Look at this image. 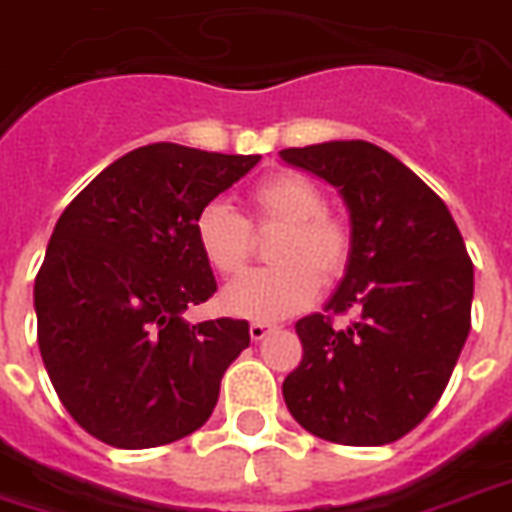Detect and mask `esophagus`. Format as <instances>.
Here are the masks:
<instances>
[{
    "label": "esophagus",
    "instance_id": "esophagus-1",
    "mask_svg": "<svg viewBox=\"0 0 512 512\" xmlns=\"http://www.w3.org/2000/svg\"><path fill=\"white\" fill-rule=\"evenodd\" d=\"M248 333H251L253 341H264V338L272 333V327H270V324H264V322H253Z\"/></svg>",
    "mask_w": 512,
    "mask_h": 512
}]
</instances>
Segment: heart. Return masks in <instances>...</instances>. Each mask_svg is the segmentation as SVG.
Here are the masks:
<instances>
[{
    "label": "heart",
    "mask_w": 512,
    "mask_h": 512,
    "mask_svg": "<svg viewBox=\"0 0 512 512\" xmlns=\"http://www.w3.org/2000/svg\"><path fill=\"white\" fill-rule=\"evenodd\" d=\"M251 207L261 223H283L272 245V261L278 267L240 275L223 289L220 305L240 319L278 322L308 308L319 294V281L341 278L352 240L341 220L324 212L327 199L322 188L297 171H281L253 185ZM193 237L204 261L218 275L240 272L248 259V220L226 201H210L196 212Z\"/></svg>",
    "instance_id": "b5f03b06"
}]
</instances>
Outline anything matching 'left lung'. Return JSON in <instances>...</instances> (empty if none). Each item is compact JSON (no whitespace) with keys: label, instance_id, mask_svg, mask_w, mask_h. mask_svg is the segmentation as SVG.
Here are the masks:
<instances>
[{"label":"left lung","instance_id":"left-lung-1","mask_svg":"<svg viewBox=\"0 0 512 512\" xmlns=\"http://www.w3.org/2000/svg\"><path fill=\"white\" fill-rule=\"evenodd\" d=\"M338 188L352 251L324 311L297 322L302 363L283 382L297 423L338 445H390L445 393L472 324L475 267L447 204L368 141L283 149ZM330 312H354L338 331Z\"/></svg>","mask_w":512,"mask_h":512}]
</instances>
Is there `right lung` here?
<instances>
[{
    "label": "right lung",
    "mask_w": 512,
    "mask_h": 512,
    "mask_svg": "<svg viewBox=\"0 0 512 512\" xmlns=\"http://www.w3.org/2000/svg\"><path fill=\"white\" fill-rule=\"evenodd\" d=\"M259 160L147 144L59 215L35 278L37 343L62 406L100 442L144 450L210 420L251 333L245 319L185 322L218 292L193 218Z\"/></svg>",
    "instance_id": "1"
}]
</instances>
